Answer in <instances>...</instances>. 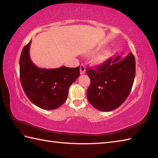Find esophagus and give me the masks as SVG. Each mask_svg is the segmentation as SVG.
I'll return each mask as SVG.
<instances>
[{
    "mask_svg": "<svg viewBox=\"0 0 158 158\" xmlns=\"http://www.w3.org/2000/svg\"><path fill=\"white\" fill-rule=\"evenodd\" d=\"M80 67V74H84L85 73V66L83 65V64H81Z\"/></svg>",
    "mask_w": 158,
    "mask_h": 158,
    "instance_id": "obj_1",
    "label": "esophagus"
}]
</instances>
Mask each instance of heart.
<instances>
[{
    "mask_svg": "<svg viewBox=\"0 0 158 158\" xmlns=\"http://www.w3.org/2000/svg\"><path fill=\"white\" fill-rule=\"evenodd\" d=\"M104 59H105V55L103 54H99L94 57V61L96 64H99L102 63V62L104 60Z\"/></svg>",
    "mask_w": 158,
    "mask_h": 158,
    "instance_id": "b5f03b06",
    "label": "heart"
}]
</instances>
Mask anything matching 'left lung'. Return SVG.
I'll use <instances>...</instances> for the list:
<instances>
[{"instance_id": "left-lung-1", "label": "left lung", "mask_w": 158, "mask_h": 158, "mask_svg": "<svg viewBox=\"0 0 158 158\" xmlns=\"http://www.w3.org/2000/svg\"><path fill=\"white\" fill-rule=\"evenodd\" d=\"M136 73L135 56L110 58L95 69H87L91 84L87 90L89 102L95 109L110 111L118 108L130 94Z\"/></svg>"}]
</instances>
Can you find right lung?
I'll list each match as a JSON object with an SVG mask.
<instances>
[{
  "instance_id": "right-lung-1",
  "label": "right lung",
  "mask_w": 158,
  "mask_h": 158,
  "mask_svg": "<svg viewBox=\"0 0 158 158\" xmlns=\"http://www.w3.org/2000/svg\"><path fill=\"white\" fill-rule=\"evenodd\" d=\"M31 40L23 47L20 59V77L23 91L30 101L41 109L60 107L67 99L71 84L80 76V66L58 69L37 67L30 56Z\"/></svg>"
}]
</instances>
